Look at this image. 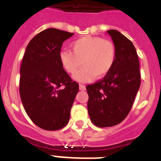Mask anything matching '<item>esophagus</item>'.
Returning a JSON list of instances; mask_svg holds the SVG:
<instances>
[{
    "label": "esophagus",
    "instance_id": "34e87169",
    "mask_svg": "<svg viewBox=\"0 0 161 161\" xmlns=\"http://www.w3.org/2000/svg\"><path fill=\"white\" fill-rule=\"evenodd\" d=\"M79 89H80V90H85V85H83V84H79Z\"/></svg>",
    "mask_w": 161,
    "mask_h": 161
}]
</instances>
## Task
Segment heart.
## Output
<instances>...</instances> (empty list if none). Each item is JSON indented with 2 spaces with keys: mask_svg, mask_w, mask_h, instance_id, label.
Returning <instances> with one entry per match:
<instances>
[{
  "mask_svg": "<svg viewBox=\"0 0 161 161\" xmlns=\"http://www.w3.org/2000/svg\"><path fill=\"white\" fill-rule=\"evenodd\" d=\"M72 51L62 50L59 59L64 70L74 73L83 63V67L74 74L78 82H89L105 77L114 65L116 47L110 40L100 36H83L71 43Z\"/></svg>",
  "mask_w": 161,
  "mask_h": 161,
  "instance_id": "heart-1",
  "label": "heart"
}]
</instances>
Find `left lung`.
Listing matches in <instances>:
<instances>
[{
	"label": "left lung",
	"instance_id": "left-lung-1",
	"mask_svg": "<svg viewBox=\"0 0 161 161\" xmlns=\"http://www.w3.org/2000/svg\"><path fill=\"white\" fill-rule=\"evenodd\" d=\"M107 32L116 47L114 65L103 79L86 87L88 114L100 128L114 126L127 117L140 86V62L134 44L116 30Z\"/></svg>",
	"mask_w": 161,
	"mask_h": 161
}]
</instances>
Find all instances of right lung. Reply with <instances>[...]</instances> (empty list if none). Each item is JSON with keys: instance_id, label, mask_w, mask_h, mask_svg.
Instances as JSON below:
<instances>
[{"instance_id": "add662e5", "label": "right lung", "mask_w": 161, "mask_h": 161, "mask_svg": "<svg viewBox=\"0 0 161 161\" xmlns=\"http://www.w3.org/2000/svg\"><path fill=\"white\" fill-rule=\"evenodd\" d=\"M73 35L59 29H46L30 41L22 58L21 102L31 121L43 130H58L67 125L79 89L59 59L63 42Z\"/></svg>"}]
</instances>
